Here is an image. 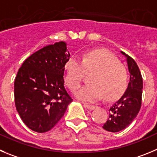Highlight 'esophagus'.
I'll use <instances>...</instances> for the list:
<instances>
[{
	"instance_id": "esophagus-1",
	"label": "esophagus",
	"mask_w": 157,
	"mask_h": 157,
	"mask_svg": "<svg viewBox=\"0 0 157 157\" xmlns=\"http://www.w3.org/2000/svg\"><path fill=\"white\" fill-rule=\"evenodd\" d=\"M83 106L85 107V108H87V109H89V110H94V109H95V108H96V106H95V105H88V104H84V105H83Z\"/></svg>"
}]
</instances>
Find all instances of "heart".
Returning a JSON list of instances; mask_svg holds the SVG:
<instances>
[{
  "instance_id": "1",
  "label": "heart",
  "mask_w": 157,
  "mask_h": 157,
  "mask_svg": "<svg viewBox=\"0 0 157 157\" xmlns=\"http://www.w3.org/2000/svg\"><path fill=\"white\" fill-rule=\"evenodd\" d=\"M65 82L67 87L75 91L80 86L85 73H92L91 83L81 87L76 93L78 99L95 101L105 96L112 100L121 96L128 86V73L116 57L103 49H94L85 52L81 59L70 56L64 65Z\"/></svg>"
}]
</instances>
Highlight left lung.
I'll list each match as a JSON object with an SVG mask.
<instances>
[{"instance_id": "obj_1", "label": "left lung", "mask_w": 157, "mask_h": 157, "mask_svg": "<svg viewBox=\"0 0 157 157\" xmlns=\"http://www.w3.org/2000/svg\"><path fill=\"white\" fill-rule=\"evenodd\" d=\"M121 52L126 57L130 80L124 94L111 106L108 119L102 126L104 129L112 132L128 127L138 115L142 103L143 77L140 69L132 57L124 52Z\"/></svg>"}]
</instances>
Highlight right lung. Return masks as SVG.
Listing matches in <instances>:
<instances>
[{
  "label": "right lung",
  "instance_id": "1",
  "mask_svg": "<svg viewBox=\"0 0 157 157\" xmlns=\"http://www.w3.org/2000/svg\"><path fill=\"white\" fill-rule=\"evenodd\" d=\"M67 43L49 45L27 58L14 80V102L23 122L42 133L53 128L73 99L64 87Z\"/></svg>",
  "mask_w": 157,
  "mask_h": 157
}]
</instances>
